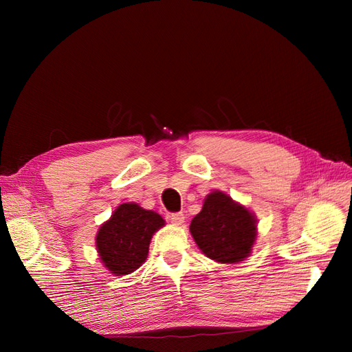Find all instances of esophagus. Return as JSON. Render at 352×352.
<instances>
[{
	"instance_id": "esophagus-1",
	"label": "esophagus",
	"mask_w": 352,
	"mask_h": 352,
	"mask_svg": "<svg viewBox=\"0 0 352 352\" xmlns=\"http://www.w3.org/2000/svg\"><path fill=\"white\" fill-rule=\"evenodd\" d=\"M168 220L172 221L175 226H180V225H184L185 214H184V212H172V214L168 216Z\"/></svg>"
}]
</instances>
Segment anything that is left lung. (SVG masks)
<instances>
[{"label": "left lung", "instance_id": "left-lung-1", "mask_svg": "<svg viewBox=\"0 0 352 352\" xmlns=\"http://www.w3.org/2000/svg\"><path fill=\"white\" fill-rule=\"evenodd\" d=\"M189 230L208 258L233 264L243 261L251 254L257 238V219L225 192L214 190L204 199Z\"/></svg>", "mask_w": 352, "mask_h": 352}]
</instances>
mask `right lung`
<instances>
[{
    "mask_svg": "<svg viewBox=\"0 0 352 352\" xmlns=\"http://www.w3.org/2000/svg\"><path fill=\"white\" fill-rule=\"evenodd\" d=\"M164 225V219L155 211L135 202L120 204L95 236L102 264L116 276L140 269L148 257L153 235Z\"/></svg>",
    "mask_w": 352,
    "mask_h": 352,
    "instance_id": "1",
    "label": "right lung"
}]
</instances>
